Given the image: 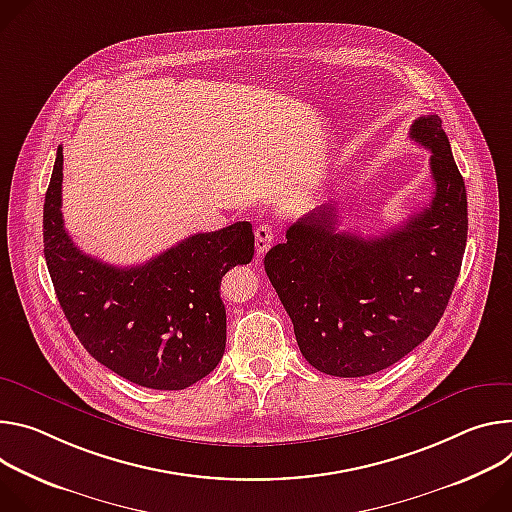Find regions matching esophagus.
<instances>
[{"label": "esophagus", "mask_w": 512, "mask_h": 512, "mask_svg": "<svg viewBox=\"0 0 512 512\" xmlns=\"http://www.w3.org/2000/svg\"><path fill=\"white\" fill-rule=\"evenodd\" d=\"M254 236H256V252L258 254H264L272 246V242H274V230H272L268 223L258 225Z\"/></svg>", "instance_id": "34e87169"}]
</instances>
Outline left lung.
Returning a JSON list of instances; mask_svg holds the SVG:
<instances>
[{
    "instance_id": "left-lung-1",
    "label": "left lung",
    "mask_w": 512,
    "mask_h": 512,
    "mask_svg": "<svg viewBox=\"0 0 512 512\" xmlns=\"http://www.w3.org/2000/svg\"><path fill=\"white\" fill-rule=\"evenodd\" d=\"M431 150V203L380 238L337 230L335 201L301 217L264 256L305 360L358 378L405 358L439 323L468 238L466 185L439 116L411 126Z\"/></svg>"
}]
</instances>
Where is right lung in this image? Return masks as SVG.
I'll list each match as a JSON object with an SVG mask.
<instances>
[{"label":"right lung","instance_id":"obj_1","mask_svg":"<svg viewBox=\"0 0 512 512\" xmlns=\"http://www.w3.org/2000/svg\"><path fill=\"white\" fill-rule=\"evenodd\" d=\"M63 148L44 199V258L65 317L83 348L122 378L183 390L225 350L221 276L254 256L252 223L195 234L146 264L118 268L83 254L65 230Z\"/></svg>","mask_w":512,"mask_h":512}]
</instances>
